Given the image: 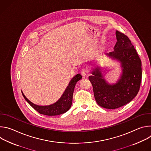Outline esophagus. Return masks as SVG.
<instances>
[{
	"label": "esophagus",
	"instance_id": "obj_1",
	"mask_svg": "<svg viewBox=\"0 0 151 151\" xmlns=\"http://www.w3.org/2000/svg\"><path fill=\"white\" fill-rule=\"evenodd\" d=\"M81 73L82 76H86L87 75V74H88V70L87 69H83L81 70Z\"/></svg>",
	"mask_w": 151,
	"mask_h": 151
}]
</instances>
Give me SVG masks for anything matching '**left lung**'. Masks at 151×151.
Masks as SVG:
<instances>
[{"label":"left lung","mask_w":151,"mask_h":151,"mask_svg":"<svg viewBox=\"0 0 151 151\" xmlns=\"http://www.w3.org/2000/svg\"><path fill=\"white\" fill-rule=\"evenodd\" d=\"M116 36L114 51L106 55L120 63V78L115 83L110 84L104 79L100 67H96L88 78L96 102L109 109L118 108L130 102L137 96L142 80V62L130 40L117 30Z\"/></svg>","instance_id":"obj_1"}]
</instances>
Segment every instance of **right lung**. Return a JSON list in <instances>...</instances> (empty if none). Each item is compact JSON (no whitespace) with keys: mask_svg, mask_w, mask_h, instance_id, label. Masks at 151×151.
I'll return each mask as SVG.
<instances>
[{"mask_svg":"<svg viewBox=\"0 0 151 151\" xmlns=\"http://www.w3.org/2000/svg\"><path fill=\"white\" fill-rule=\"evenodd\" d=\"M82 79V76L80 74L75 75L69 82V85L66 87L65 91L61 97L55 103L47 106H39L31 102L21 91L23 96L27 103L33 107L34 109L37 111L39 114L48 116H55L63 114L66 112L70 108L72 103L73 94L75 85L78 81Z\"/></svg>","mask_w":151,"mask_h":151,"instance_id":"obj_1","label":"right lung"}]
</instances>
